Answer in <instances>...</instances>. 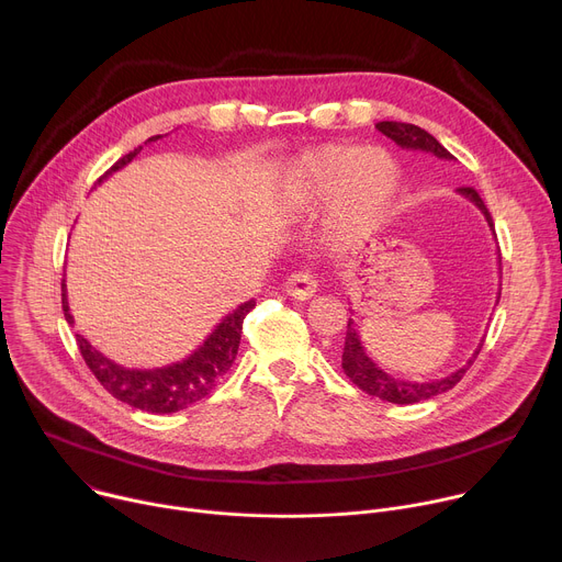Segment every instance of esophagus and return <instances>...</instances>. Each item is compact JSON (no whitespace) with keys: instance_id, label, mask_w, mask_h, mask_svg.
Listing matches in <instances>:
<instances>
[{"instance_id":"obj_1","label":"esophagus","mask_w":562,"mask_h":562,"mask_svg":"<svg viewBox=\"0 0 562 562\" xmlns=\"http://www.w3.org/2000/svg\"><path fill=\"white\" fill-rule=\"evenodd\" d=\"M284 291H286V295H291L295 300H308L317 291V284H315V278L311 273L297 271V273H291L286 278Z\"/></svg>"}]
</instances>
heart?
<instances>
[{
  "mask_svg": "<svg viewBox=\"0 0 562 562\" xmlns=\"http://www.w3.org/2000/svg\"><path fill=\"white\" fill-rule=\"evenodd\" d=\"M395 189L397 169L386 153L325 144L295 159L289 198L297 211H317L329 204L331 235L349 243L382 220Z\"/></svg>",
  "mask_w": 562,
  "mask_h": 562,
  "instance_id": "obj_1",
  "label": "heart"
}]
</instances>
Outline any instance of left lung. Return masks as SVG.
I'll use <instances>...</instances> for the list:
<instances>
[{
  "label": "left lung",
  "instance_id": "1",
  "mask_svg": "<svg viewBox=\"0 0 562 562\" xmlns=\"http://www.w3.org/2000/svg\"><path fill=\"white\" fill-rule=\"evenodd\" d=\"M375 128L380 133H384L386 137H391L400 148H407V150H423V153H429V155H436L438 159H456L431 133H427L425 128L416 126V124H405V122H378ZM462 198H467L471 204H475L480 209V213L485 215L492 233H494V220L485 206V202L480 200V195L475 193V189L471 187H460L456 189ZM496 235V233H494ZM501 300V293L496 297V302ZM480 347L473 351V356L467 360L464 367L456 369L453 373L445 375V378H438V380H429V382H409V380H400V378H393L391 373H386L384 369H380L371 358L369 353L364 351L362 347V340H360V334H358V325L356 319L349 317V325H347V338H345V349H342V369L345 373L351 378V382L356 386H360L364 393L369 395H375L380 400H386V403H393V405H414V403H420V400H429L434 395H440L449 389H453L460 378L467 373V369L473 364L475 356L480 353Z\"/></svg>",
  "mask_w": 562,
  "mask_h": 562
}]
</instances>
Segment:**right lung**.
Instances as JSON below:
<instances>
[{"mask_svg": "<svg viewBox=\"0 0 562 562\" xmlns=\"http://www.w3.org/2000/svg\"><path fill=\"white\" fill-rule=\"evenodd\" d=\"M159 137L162 135H153L144 144L157 142ZM139 150L142 146L120 157L98 182L124 169ZM64 282H61V306H64L66 323L72 327L75 319L70 315ZM254 306H256V300H249L245 304H239L237 308H233L228 315L220 319V325L206 336V340L193 353L167 367L128 369L106 358L85 336L77 334V345H79V351H82L85 362L93 371V375L113 397L148 414H176L191 407L193 403H198V400H202L217 384V380L231 369L237 356L239 336H243V323Z\"/></svg>", "mask_w": 562, "mask_h": 562, "instance_id": "right-lung-1", "label": "right lung"}]
</instances>
